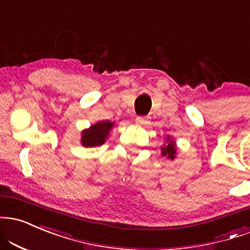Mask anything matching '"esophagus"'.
I'll list each match as a JSON object with an SVG mask.
<instances>
[{
  "mask_svg": "<svg viewBox=\"0 0 250 250\" xmlns=\"http://www.w3.org/2000/svg\"><path fill=\"white\" fill-rule=\"evenodd\" d=\"M135 122H136V125H140V127H146V125H149V120L146 119V117H144V116L136 117Z\"/></svg>",
  "mask_w": 250,
  "mask_h": 250,
  "instance_id": "1",
  "label": "esophagus"
}]
</instances>
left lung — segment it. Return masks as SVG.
<instances>
[{
  "label": "left lung",
  "mask_w": 250,
  "mask_h": 250,
  "mask_svg": "<svg viewBox=\"0 0 250 250\" xmlns=\"http://www.w3.org/2000/svg\"><path fill=\"white\" fill-rule=\"evenodd\" d=\"M161 154L165 156L167 158L170 159H174L177 155V146H176V141L173 138H171V136H165V143L164 146L161 148Z\"/></svg>",
  "instance_id": "8db88e82"
}]
</instances>
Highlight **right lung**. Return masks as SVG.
<instances>
[{
	"instance_id": "right-lung-1",
	"label": "right lung",
	"mask_w": 250,
	"mask_h": 250,
	"mask_svg": "<svg viewBox=\"0 0 250 250\" xmlns=\"http://www.w3.org/2000/svg\"><path fill=\"white\" fill-rule=\"evenodd\" d=\"M115 123L104 120V121H99L92 125L91 127L83 129L81 131V146H102L106 142L107 137L109 136L110 130H112Z\"/></svg>"
}]
</instances>
